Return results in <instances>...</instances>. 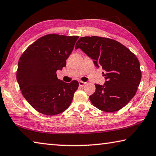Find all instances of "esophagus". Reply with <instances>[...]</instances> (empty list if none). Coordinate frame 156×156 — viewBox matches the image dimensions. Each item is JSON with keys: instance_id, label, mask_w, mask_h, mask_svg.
<instances>
[{"instance_id": "1", "label": "esophagus", "mask_w": 156, "mask_h": 156, "mask_svg": "<svg viewBox=\"0 0 156 156\" xmlns=\"http://www.w3.org/2000/svg\"><path fill=\"white\" fill-rule=\"evenodd\" d=\"M79 84H80V86L81 87H83L86 84V82H83V81H79Z\"/></svg>"}]
</instances>
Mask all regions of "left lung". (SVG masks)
<instances>
[{"label":"left lung","instance_id":"obj_1","mask_svg":"<svg viewBox=\"0 0 156 156\" xmlns=\"http://www.w3.org/2000/svg\"><path fill=\"white\" fill-rule=\"evenodd\" d=\"M79 48L105 70L104 85L95 84L96 90L90 96L92 105L107 112L121 110L134 97L140 82L137 57L126 46L107 37H81L75 45Z\"/></svg>","mask_w":156,"mask_h":156}]
</instances>
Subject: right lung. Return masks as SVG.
<instances>
[{"mask_svg": "<svg viewBox=\"0 0 156 156\" xmlns=\"http://www.w3.org/2000/svg\"><path fill=\"white\" fill-rule=\"evenodd\" d=\"M78 36L48 34L40 37L24 52L18 61L16 79L22 94L35 110L48 116L69 107L79 87L77 81L65 83L57 77Z\"/></svg>", "mask_w": 156, "mask_h": 156, "instance_id": "right-lung-1", "label": "right lung"}]
</instances>
